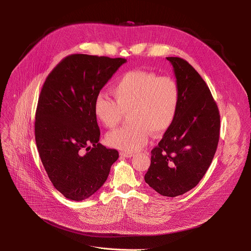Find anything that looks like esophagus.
Returning a JSON list of instances; mask_svg holds the SVG:
<instances>
[{
  "instance_id": "obj_1",
  "label": "esophagus",
  "mask_w": 251,
  "mask_h": 251,
  "mask_svg": "<svg viewBox=\"0 0 251 251\" xmlns=\"http://www.w3.org/2000/svg\"><path fill=\"white\" fill-rule=\"evenodd\" d=\"M120 155H121L122 157H125V158H131V157L134 156L133 153H127V152H121Z\"/></svg>"
}]
</instances>
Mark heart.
Returning a JSON list of instances; mask_svg holds the SVG:
<instances>
[{
    "label": "heart",
    "instance_id": "obj_1",
    "mask_svg": "<svg viewBox=\"0 0 251 251\" xmlns=\"http://www.w3.org/2000/svg\"><path fill=\"white\" fill-rule=\"evenodd\" d=\"M113 100L98 94L93 104L96 118L107 128H114L129 111L130 125L108 133L106 141L113 148L131 153L144 146L150 131L164 133L174 122L180 90L176 82L168 76L143 70L122 75L112 86Z\"/></svg>",
    "mask_w": 251,
    "mask_h": 251
}]
</instances>
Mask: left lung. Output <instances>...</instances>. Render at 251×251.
<instances>
[{
  "mask_svg": "<svg viewBox=\"0 0 251 251\" xmlns=\"http://www.w3.org/2000/svg\"><path fill=\"white\" fill-rule=\"evenodd\" d=\"M174 68L180 101L173 124L151 151L145 182L175 198L194 189L216 154L221 129L218 105L198 71L181 57H167Z\"/></svg>",
  "mask_w": 251,
  "mask_h": 251,
  "instance_id": "1",
  "label": "left lung"
}]
</instances>
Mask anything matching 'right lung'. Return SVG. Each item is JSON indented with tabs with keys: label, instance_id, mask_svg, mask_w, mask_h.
Returning <instances> with one entry per match:
<instances>
[{
	"label": "right lung",
	"instance_id": "obj_1",
	"mask_svg": "<svg viewBox=\"0 0 251 251\" xmlns=\"http://www.w3.org/2000/svg\"><path fill=\"white\" fill-rule=\"evenodd\" d=\"M125 58L71 54L47 77L35 112L34 135L42 163L53 187L66 199L95 194L119 158L99 143L95 97Z\"/></svg>",
	"mask_w": 251,
	"mask_h": 251
}]
</instances>
